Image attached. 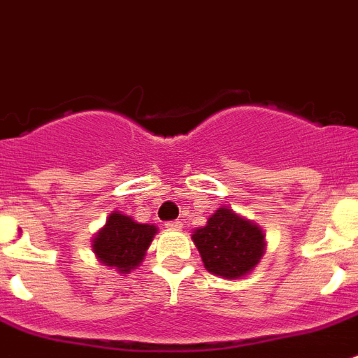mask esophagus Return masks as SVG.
<instances>
[{
    "label": "esophagus",
    "instance_id": "esophagus-1",
    "mask_svg": "<svg viewBox=\"0 0 358 358\" xmlns=\"http://www.w3.org/2000/svg\"><path fill=\"white\" fill-rule=\"evenodd\" d=\"M165 227L171 231H180L182 229V222L180 220H171V222H165Z\"/></svg>",
    "mask_w": 358,
    "mask_h": 358
}]
</instances>
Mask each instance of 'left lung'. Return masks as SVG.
<instances>
[{"label":"left lung","instance_id":"1","mask_svg":"<svg viewBox=\"0 0 358 358\" xmlns=\"http://www.w3.org/2000/svg\"><path fill=\"white\" fill-rule=\"evenodd\" d=\"M191 238L207 271L229 280L253 271L266 251L262 229L229 207H218Z\"/></svg>","mask_w":358,"mask_h":358}]
</instances>
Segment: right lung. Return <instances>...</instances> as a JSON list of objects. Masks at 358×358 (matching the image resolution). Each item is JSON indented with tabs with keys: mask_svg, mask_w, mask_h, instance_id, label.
I'll return each instance as SVG.
<instances>
[{
	"mask_svg": "<svg viewBox=\"0 0 358 358\" xmlns=\"http://www.w3.org/2000/svg\"><path fill=\"white\" fill-rule=\"evenodd\" d=\"M156 233V225L138 224L131 216L114 211L96 233L92 251L101 264L116 267V271L127 275L142 264Z\"/></svg>",
	"mask_w": 358,
	"mask_h": 358,
	"instance_id": "right-lung-1",
	"label": "right lung"
}]
</instances>
